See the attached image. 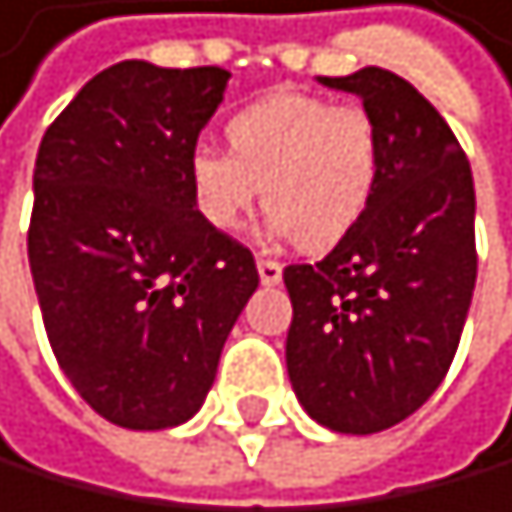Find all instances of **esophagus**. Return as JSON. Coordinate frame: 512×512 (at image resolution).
<instances>
[{
  "mask_svg": "<svg viewBox=\"0 0 512 512\" xmlns=\"http://www.w3.org/2000/svg\"><path fill=\"white\" fill-rule=\"evenodd\" d=\"M258 274H261V284L264 287H274V284H281V264L271 261V258H258Z\"/></svg>",
  "mask_w": 512,
  "mask_h": 512,
  "instance_id": "esophagus-1",
  "label": "esophagus"
}]
</instances>
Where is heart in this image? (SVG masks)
<instances>
[{
	"label": "heart",
	"instance_id": "heart-1",
	"mask_svg": "<svg viewBox=\"0 0 512 512\" xmlns=\"http://www.w3.org/2000/svg\"><path fill=\"white\" fill-rule=\"evenodd\" d=\"M225 136L228 150L195 146L186 166L212 228H238L264 195L267 238L330 248L366 215L382 156L362 107L274 91L231 117Z\"/></svg>",
	"mask_w": 512,
	"mask_h": 512
}]
</instances>
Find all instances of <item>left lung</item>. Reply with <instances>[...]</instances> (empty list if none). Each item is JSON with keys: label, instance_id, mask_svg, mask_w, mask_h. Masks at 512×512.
Listing matches in <instances>:
<instances>
[{"label": "left lung", "instance_id": "8db88e82", "mask_svg": "<svg viewBox=\"0 0 512 512\" xmlns=\"http://www.w3.org/2000/svg\"><path fill=\"white\" fill-rule=\"evenodd\" d=\"M356 94L379 133L366 215L320 264L284 267L287 376L313 421L376 435L428 402L461 343L477 281L474 176L444 117L405 77H317Z\"/></svg>", "mask_w": 512, "mask_h": 512}]
</instances>
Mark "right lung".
<instances>
[{"label":"right lung","mask_w":512,"mask_h":512,"mask_svg":"<svg viewBox=\"0 0 512 512\" xmlns=\"http://www.w3.org/2000/svg\"><path fill=\"white\" fill-rule=\"evenodd\" d=\"M228 77L120 61L41 136L28 228L41 320L77 395L120 428L199 412L258 290L251 251L199 215L186 169Z\"/></svg>","instance_id":"1"}]
</instances>
